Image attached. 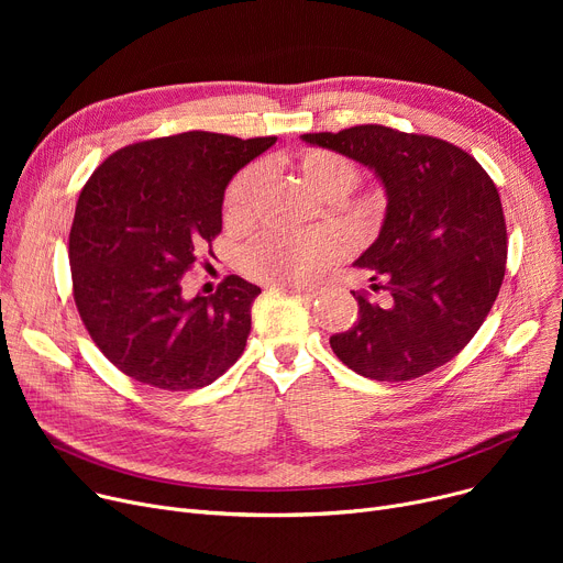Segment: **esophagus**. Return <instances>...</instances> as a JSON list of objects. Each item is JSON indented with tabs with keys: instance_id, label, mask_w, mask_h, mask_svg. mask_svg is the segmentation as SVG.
Masks as SVG:
<instances>
[{
	"instance_id": "34e87169",
	"label": "esophagus",
	"mask_w": 563,
	"mask_h": 563,
	"mask_svg": "<svg viewBox=\"0 0 563 563\" xmlns=\"http://www.w3.org/2000/svg\"><path fill=\"white\" fill-rule=\"evenodd\" d=\"M274 287H285V289H291L301 294V297H308V299H317L319 294L323 291L321 285H312V283H285V285H274Z\"/></svg>"
}]
</instances>
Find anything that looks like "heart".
Segmentation results:
<instances>
[{"instance_id":"heart-1","label":"heart","mask_w":563,"mask_h":563,"mask_svg":"<svg viewBox=\"0 0 563 563\" xmlns=\"http://www.w3.org/2000/svg\"><path fill=\"white\" fill-rule=\"evenodd\" d=\"M303 180L321 196L342 198L358 183V168L349 157L310 147L299 157ZM264 166L251 164L232 177L223 196V221L230 228H244L253 217V205L262 185ZM346 240L335 230H319L310 234L266 232L249 244L242 253V269L246 276L272 283H301L321 276L329 266L342 260Z\"/></svg>"}]
</instances>
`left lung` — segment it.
Here are the masks:
<instances>
[{"label": "left lung", "instance_id": "1", "mask_svg": "<svg viewBox=\"0 0 563 563\" xmlns=\"http://www.w3.org/2000/svg\"><path fill=\"white\" fill-rule=\"evenodd\" d=\"M376 170L388 196L378 240L356 260L369 291L335 356L374 380H410L452 361L488 317L507 269V223L490 175L463 147L386 125L303 134Z\"/></svg>", "mask_w": 563, "mask_h": 563}]
</instances>
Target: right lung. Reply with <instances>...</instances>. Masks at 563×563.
<instances>
[{
    "mask_svg": "<svg viewBox=\"0 0 563 563\" xmlns=\"http://www.w3.org/2000/svg\"><path fill=\"white\" fill-rule=\"evenodd\" d=\"M274 143L200 130L147 139L84 185L68 242L75 306L107 361L143 386L198 390L244 353L260 287L225 276L187 301L183 276L212 255L232 175Z\"/></svg>",
    "mask_w": 563,
    "mask_h": 563,
    "instance_id": "obj_1",
    "label": "right lung"
}]
</instances>
